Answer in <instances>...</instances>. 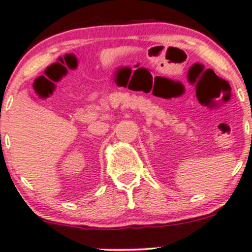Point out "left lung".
Segmentation results:
<instances>
[{
  "mask_svg": "<svg viewBox=\"0 0 252 252\" xmlns=\"http://www.w3.org/2000/svg\"><path fill=\"white\" fill-rule=\"evenodd\" d=\"M251 140H252V135H251Z\"/></svg>",
  "mask_w": 252,
  "mask_h": 252,
  "instance_id": "left-lung-1",
  "label": "left lung"
}]
</instances>
